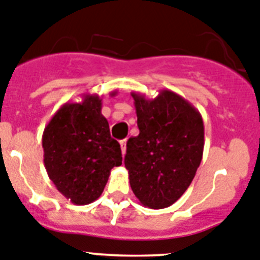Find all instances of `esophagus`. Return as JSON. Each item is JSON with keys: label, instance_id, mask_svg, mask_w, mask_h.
Returning a JSON list of instances; mask_svg holds the SVG:
<instances>
[{"label": "esophagus", "instance_id": "esophagus-1", "mask_svg": "<svg viewBox=\"0 0 260 260\" xmlns=\"http://www.w3.org/2000/svg\"><path fill=\"white\" fill-rule=\"evenodd\" d=\"M120 147H121V154L124 155L125 150H127V140H121V141H120Z\"/></svg>", "mask_w": 260, "mask_h": 260}]
</instances>
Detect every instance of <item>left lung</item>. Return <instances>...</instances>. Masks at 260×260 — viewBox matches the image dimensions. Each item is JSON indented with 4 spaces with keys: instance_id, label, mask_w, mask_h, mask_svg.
<instances>
[{
    "instance_id": "left-lung-1",
    "label": "left lung",
    "mask_w": 260,
    "mask_h": 260,
    "mask_svg": "<svg viewBox=\"0 0 260 260\" xmlns=\"http://www.w3.org/2000/svg\"><path fill=\"white\" fill-rule=\"evenodd\" d=\"M140 133L127 142L124 158L136 198L150 209L174 205L189 188L205 146L202 115L168 89L155 98L132 92Z\"/></svg>"
}]
</instances>
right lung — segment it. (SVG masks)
I'll return each mask as SVG.
<instances>
[{
  "instance_id": "1",
  "label": "right lung",
  "mask_w": 260,
  "mask_h": 260,
  "mask_svg": "<svg viewBox=\"0 0 260 260\" xmlns=\"http://www.w3.org/2000/svg\"><path fill=\"white\" fill-rule=\"evenodd\" d=\"M101 110L102 98L86 93L80 102L60 106L44 129L48 176L74 205L94 202L104 191L111 170L121 165L120 145L110 136L109 121Z\"/></svg>"
}]
</instances>
